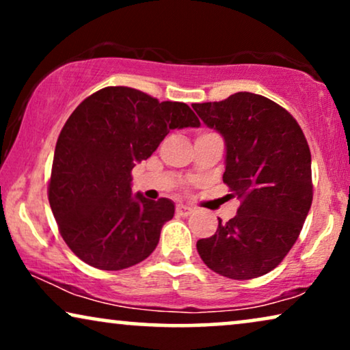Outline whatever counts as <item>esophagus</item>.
I'll use <instances>...</instances> for the list:
<instances>
[{
    "label": "esophagus",
    "mask_w": 350,
    "mask_h": 350,
    "mask_svg": "<svg viewBox=\"0 0 350 350\" xmlns=\"http://www.w3.org/2000/svg\"><path fill=\"white\" fill-rule=\"evenodd\" d=\"M191 213H193V207H189V205H185V204L176 205V215H180V217H188Z\"/></svg>",
    "instance_id": "1"
}]
</instances>
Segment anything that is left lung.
Returning a JSON list of instances; mask_svg holds the SVG:
<instances>
[{
  "instance_id": "8db88e82",
  "label": "left lung",
  "mask_w": 350,
  "mask_h": 350,
  "mask_svg": "<svg viewBox=\"0 0 350 350\" xmlns=\"http://www.w3.org/2000/svg\"><path fill=\"white\" fill-rule=\"evenodd\" d=\"M193 108L224 138L223 181L241 199L236 217L218 219L217 232L198 241L199 255L228 279L265 275L295 245L312 204L308 140L285 108L258 94Z\"/></svg>"
}]
</instances>
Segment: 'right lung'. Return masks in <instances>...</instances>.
<instances>
[{
    "label": "right lung",
    "mask_w": 350,
    "mask_h": 350,
    "mask_svg": "<svg viewBox=\"0 0 350 350\" xmlns=\"http://www.w3.org/2000/svg\"><path fill=\"white\" fill-rule=\"evenodd\" d=\"M199 126L186 103L124 85L100 89L78 105L57 140L47 193L62 237L79 260L119 271L154 252L175 205L133 196L131 172L170 131Z\"/></svg>",
    "instance_id": "add662e5"
}]
</instances>
